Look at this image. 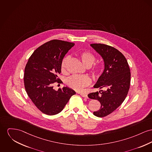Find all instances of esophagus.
Listing matches in <instances>:
<instances>
[{
	"label": "esophagus",
	"mask_w": 152,
	"mask_h": 152,
	"mask_svg": "<svg viewBox=\"0 0 152 152\" xmlns=\"http://www.w3.org/2000/svg\"><path fill=\"white\" fill-rule=\"evenodd\" d=\"M80 95L82 97H85V98H88V95L86 94L85 93H80Z\"/></svg>",
	"instance_id": "obj_1"
}]
</instances>
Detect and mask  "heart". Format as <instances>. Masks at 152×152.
<instances>
[{"instance_id": "heart-1", "label": "heart", "mask_w": 152, "mask_h": 152, "mask_svg": "<svg viewBox=\"0 0 152 152\" xmlns=\"http://www.w3.org/2000/svg\"><path fill=\"white\" fill-rule=\"evenodd\" d=\"M80 57L83 64L86 67H91L96 61V56L89 51H83L80 54ZM70 59L69 56H66L62 61L61 64V71H64L66 66ZM101 66L99 64L94 65L92 68V72L95 75H97L101 71ZM66 84L72 89L77 91H82L85 88L91 83V78L88 75H73L66 79Z\"/></svg>"}]
</instances>
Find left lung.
<instances>
[{
    "label": "left lung",
    "instance_id": "obj_1",
    "mask_svg": "<svg viewBox=\"0 0 152 152\" xmlns=\"http://www.w3.org/2000/svg\"><path fill=\"white\" fill-rule=\"evenodd\" d=\"M91 46L104 62V71L93 86L104 90L88 95L100 102V110L93 114L102 118L116 110L125 100L130 89L131 73L127 59L117 49L104 44H91Z\"/></svg>",
    "mask_w": 152,
    "mask_h": 152
}]
</instances>
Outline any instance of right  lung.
Masks as SVG:
<instances>
[{"label":"right lung","mask_w":152,"mask_h":152,"mask_svg":"<svg viewBox=\"0 0 152 152\" xmlns=\"http://www.w3.org/2000/svg\"><path fill=\"white\" fill-rule=\"evenodd\" d=\"M74 43L59 40L45 42L32 53L25 66L24 85L31 100L42 113L54 115L61 112L75 91L66 86L55 91L53 84L61 83L63 58Z\"/></svg>","instance_id":"add662e5"}]
</instances>
